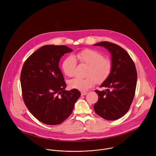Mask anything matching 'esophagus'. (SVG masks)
I'll return each instance as SVG.
<instances>
[{
	"label": "esophagus",
	"mask_w": 156,
	"mask_h": 156,
	"mask_svg": "<svg viewBox=\"0 0 156 156\" xmlns=\"http://www.w3.org/2000/svg\"><path fill=\"white\" fill-rule=\"evenodd\" d=\"M86 94H87V92H86V91H82V92H81V96H84V95H86Z\"/></svg>",
	"instance_id": "34e87169"
}]
</instances>
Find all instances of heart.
<instances>
[{
    "label": "heart",
    "mask_w": 156,
    "mask_h": 156,
    "mask_svg": "<svg viewBox=\"0 0 156 156\" xmlns=\"http://www.w3.org/2000/svg\"><path fill=\"white\" fill-rule=\"evenodd\" d=\"M76 58L81 64L87 66L84 78H76L69 81L71 88L84 91L93 86L96 82L102 83L106 80L112 71L113 64L110 58L104 57L98 51L86 49L75 55L66 57L63 62L62 69L65 74L69 77L74 76L76 66Z\"/></svg>",
    "instance_id": "heart-1"
}]
</instances>
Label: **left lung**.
Instances as JSON below:
<instances>
[{
	"mask_svg": "<svg viewBox=\"0 0 156 156\" xmlns=\"http://www.w3.org/2000/svg\"><path fill=\"white\" fill-rule=\"evenodd\" d=\"M94 45L108 49L112 54L113 67L110 76L101 86L107 90H95L99 99L94 109L105 120H117L129 110L135 97L137 82L135 65L128 52L117 44L103 41Z\"/></svg>",
	"mask_w": 156,
	"mask_h": 156,
	"instance_id": "left-lung-1",
	"label": "left lung"
}]
</instances>
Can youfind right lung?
I'll list each match as a JSON object with an SVG mask.
<instances>
[{
  "label": "right lung",
  "mask_w": 156,
  "mask_h": 156,
  "mask_svg": "<svg viewBox=\"0 0 156 156\" xmlns=\"http://www.w3.org/2000/svg\"><path fill=\"white\" fill-rule=\"evenodd\" d=\"M72 51L64 45L43 46L22 67L20 83L23 101L31 114L44 124L62 123L71 115L81 95L76 89L65 90L66 84L58 67L61 57Z\"/></svg>",
  "instance_id": "1"
}]
</instances>
